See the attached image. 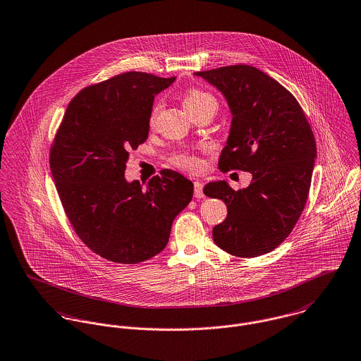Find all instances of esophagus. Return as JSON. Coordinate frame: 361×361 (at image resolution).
<instances>
[{"label":"esophagus","mask_w":361,"mask_h":361,"mask_svg":"<svg viewBox=\"0 0 361 361\" xmlns=\"http://www.w3.org/2000/svg\"><path fill=\"white\" fill-rule=\"evenodd\" d=\"M195 197L196 199H203L204 197L203 183L202 182H195Z\"/></svg>","instance_id":"34e87169"}]
</instances>
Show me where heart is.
<instances>
[{
    "mask_svg": "<svg viewBox=\"0 0 361 361\" xmlns=\"http://www.w3.org/2000/svg\"><path fill=\"white\" fill-rule=\"evenodd\" d=\"M183 105L192 116L203 109H216V99L206 90L192 87V89L186 90V93L183 94ZM161 106H162V104L159 100H157L152 106L150 118H149V122L152 126L157 121ZM169 164H172L176 168L189 171V172H199L203 169V161L197 155L190 154V153H176V154L171 155Z\"/></svg>",
    "mask_w": 361,
    "mask_h": 361,
    "instance_id": "b5f03b06",
    "label": "heart"
}]
</instances>
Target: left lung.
I'll use <instances>...</instances> for the list:
<instances>
[{"mask_svg":"<svg viewBox=\"0 0 361 361\" xmlns=\"http://www.w3.org/2000/svg\"><path fill=\"white\" fill-rule=\"evenodd\" d=\"M228 100L232 126L218 168L253 175L235 192L225 180L209 182L204 195L228 208L215 225V245L236 257L262 256L293 231L309 197L315 139L296 97L275 79L250 65L196 72Z\"/></svg>","mask_w":361,"mask_h":361,"instance_id":"left-lung-1","label":"left lung"}]
</instances>
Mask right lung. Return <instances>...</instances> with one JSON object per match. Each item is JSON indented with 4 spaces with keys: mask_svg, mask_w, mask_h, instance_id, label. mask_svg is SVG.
I'll return each instance as SVG.
<instances>
[{
    "mask_svg": "<svg viewBox=\"0 0 361 361\" xmlns=\"http://www.w3.org/2000/svg\"><path fill=\"white\" fill-rule=\"evenodd\" d=\"M175 78L123 72L80 90L68 104L50 147V168L63 211L96 255L137 264L162 252L193 183L162 169L146 183L126 182L130 150L149 136L154 96Z\"/></svg>",
    "mask_w": 361,
    "mask_h": 361,
    "instance_id": "add662e5",
    "label": "right lung"
}]
</instances>
